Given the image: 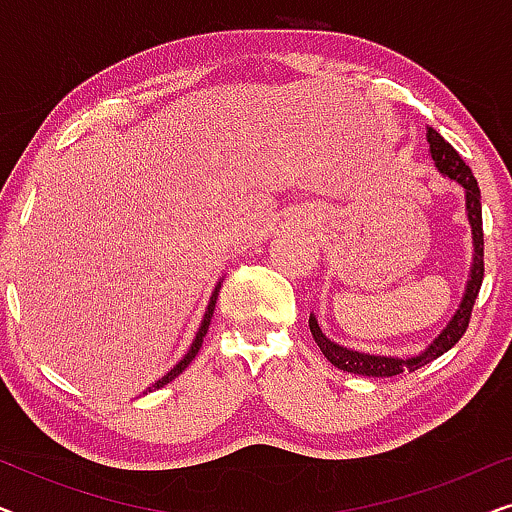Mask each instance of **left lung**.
<instances>
[{
    "label": "left lung",
    "instance_id": "left-lung-1",
    "mask_svg": "<svg viewBox=\"0 0 512 512\" xmlns=\"http://www.w3.org/2000/svg\"><path fill=\"white\" fill-rule=\"evenodd\" d=\"M426 142H429V153L440 174H445V177L457 181L466 193V216H468V223H471V235H473V263H471V275H468V282H466L464 298H461L457 312H454V317L447 321V326L440 331L438 338L433 340L422 354L405 356V359H398V356L363 354V352H354V349L342 347L338 342L328 340L326 335L321 333L319 321L314 319V314H310V331H312L314 342H317L321 349V354H324L335 368L345 370V373H354L363 377H394L401 373H415L417 368L426 366V363L438 359V356H443L447 349L457 345L461 335L466 333L468 321H471L475 298H478L482 277H485V240H482L480 188H478V181L473 177L471 167L464 163V158H461L459 153L454 151V146L450 142H445V139L440 137L433 128H426Z\"/></svg>",
    "mask_w": 512,
    "mask_h": 512
}]
</instances>
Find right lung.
Returning a JSON list of instances; mask_svg holds the SVG:
<instances>
[{
  "mask_svg": "<svg viewBox=\"0 0 512 512\" xmlns=\"http://www.w3.org/2000/svg\"><path fill=\"white\" fill-rule=\"evenodd\" d=\"M219 289H221V282L214 286L212 298H209V305H207V310H205V317H202V324H200V328H198V333H195V340H193L191 349H188V352L184 354V359H181V361L177 363V366H174L165 377H160V380H158L156 384H151V387L146 389V391H156V389H160V387H165L167 382H172L174 377H179L181 373H184V370L188 368V363H191V361L195 359V354H198L200 347H202V338H205V335H207L209 321H212V317H214V307H216V298H219ZM146 391H144V394H146Z\"/></svg>",
  "mask_w": 512,
  "mask_h": 512,
  "instance_id": "add662e5",
  "label": "right lung"
}]
</instances>
